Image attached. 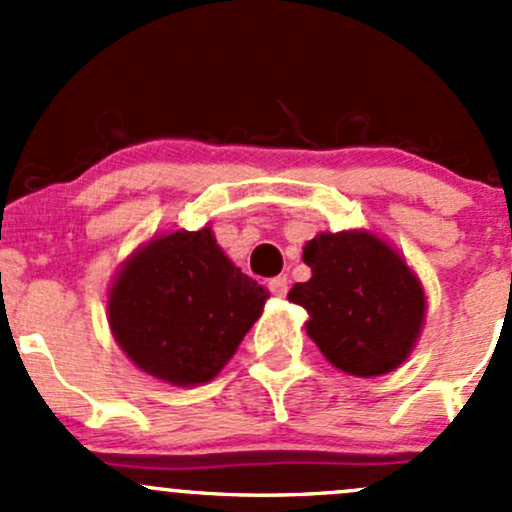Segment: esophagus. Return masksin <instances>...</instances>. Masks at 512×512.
I'll use <instances>...</instances> for the list:
<instances>
[{
    "instance_id": "1",
    "label": "esophagus",
    "mask_w": 512,
    "mask_h": 512,
    "mask_svg": "<svg viewBox=\"0 0 512 512\" xmlns=\"http://www.w3.org/2000/svg\"><path fill=\"white\" fill-rule=\"evenodd\" d=\"M270 292L275 294V297H285V294H287V277H272Z\"/></svg>"
}]
</instances>
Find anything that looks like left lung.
Masks as SVG:
<instances>
[{"instance_id":"8db88e82","label":"left lung","mask_w":512,"mask_h":512,"mask_svg":"<svg viewBox=\"0 0 512 512\" xmlns=\"http://www.w3.org/2000/svg\"><path fill=\"white\" fill-rule=\"evenodd\" d=\"M302 260L312 277L287 299L309 312L304 327L329 364L352 376H381L406 361L426 297L394 247L364 230L322 232L304 245Z\"/></svg>"}]
</instances>
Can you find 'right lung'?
<instances>
[{"instance_id": "obj_1", "label": "right lung", "mask_w": 512, "mask_h": 512, "mask_svg": "<svg viewBox=\"0 0 512 512\" xmlns=\"http://www.w3.org/2000/svg\"><path fill=\"white\" fill-rule=\"evenodd\" d=\"M267 297L227 260L210 227L175 230L123 262L108 292V324L138 369L195 386L220 374Z\"/></svg>"}]
</instances>
